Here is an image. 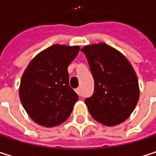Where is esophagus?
Masks as SVG:
<instances>
[{
	"mask_svg": "<svg viewBox=\"0 0 156 156\" xmlns=\"http://www.w3.org/2000/svg\"><path fill=\"white\" fill-rule=\"evenodd\" d=\"M76 92H77V94H78V96H81L82 95V92H81V88L80 87H78L76 89Z\"/></svg>",
	"mask_w": 156,
	"mask_h": 156,
	"instance_id": "esophagus-1",
	"label": "esophagus"
}]
</instances>
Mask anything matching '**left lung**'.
Wrapping results in <instances>:
<instances>
[{"label":"left lung","instance_id":"obj_1","mask_svg":"<svg viewBox=\"0 0 156 156\" xmlns=\"http://www.w3.org/2000/svg\"><path fill=\"white\" fill-rule=\"evenodd\" d=\"M85 53L95 81L92 97L85 103L92 117L107 126L126 120L139 99L138 79L128 59L106 43L87 45Z\"/></svg>","mask_w":156,"mask_h":156}]
</instances>
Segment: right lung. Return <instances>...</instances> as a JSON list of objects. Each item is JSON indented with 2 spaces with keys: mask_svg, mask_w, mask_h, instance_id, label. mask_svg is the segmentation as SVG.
I'll return each mask as SVG.
<instances>
[{
  "mask_svg": "<svg viewBox=\"0 0 156 156\" xmlns=\"http://www.w3.org/2000/svg\"><path fill=\"white\" fill-rule=\"evenodd\" d=\"M79 48L52 45L36 55L23 72L20 99L38 125L57 126L70 115L78 96L69 87L68 67L78 56Z\"/></svg>",
  "mask_w": 156,
  "mask_h": 156,
  "instance_id": "add662e5",
  "label": "right lung"
}]
</instances>
